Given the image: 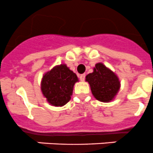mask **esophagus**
Returning <instances> with one entry per match:
<instances>
[{"label": "esophagus", "instance_id": "34e87169", "mask_svg": "<svg viewBox=\"0 0 153 153\" xmlns=\"http://www.w3.org/2000/svg\"><path fill=\"white\" fill-rule=\"evenodd\" d=\"M79 78H80V80L82 81V82H84L85 78V74H82V75H81L80 76H79Z\"/></svg>", "mask_w": 153, "mask_h": 153}]
</instances>
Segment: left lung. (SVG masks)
<instances>
[{
  "mask_svg": "<svg viewBox=\"0 0 153 153\" xmlns=\"http://www.w3.org/2000/svg\"><path fill=\"white\" fill-rule=\"evenodd\" d=\"M85 81L88 82L94 97L102 102L113 100L121 87L116 74L101 62L95 65L92 73L86 75Z\"/></svg>",
  "mask_w": 153,
  "mask_h": 153,
  "instance_id": "left-lung-1",
  "label": "left lung"
}]
</instances>
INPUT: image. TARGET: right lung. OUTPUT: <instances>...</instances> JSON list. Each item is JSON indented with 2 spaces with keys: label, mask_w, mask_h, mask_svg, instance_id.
Here are the masks:
<instances>
[{
  "label": "right lung",
  "mask_w": 153,
  "mask_h": 153,
  "mask_svg": "<svg viewBox=\"0 0 153 153\" xmlns=\"http://www.w3.org/2000/svg\"><path fill=\"white\" fill-rule=\"evenodd\" d=\"M77 82L78 78L76 74L65 64H61L44 74L41 90L49 104L61 107L70 101Z\"/></svg>",
  "instance_id": "right-lung-1"
}]
</instances>
